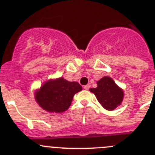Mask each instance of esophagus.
I'll return each instance as SVG.
<instances>
[{"label":"esophagus","instance_id":"esophagus-1","mask_svg":"<svg viewBox=\"0 0 155 155\" xmlns=\"http://www.w3.org/2000/svg\"><path fill=\"white\" fill-rule=\"evenodd\" d=\"M89 87H90L89 84H87V85H84V89L88 90V89H89Z\"/></svg>","mask_w":155,"mask_h":155}]
</instances>
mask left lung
Masks as SVG:
<instances>
[{
  "label": "left lung",
  "mask_w": 155,
  "mask_h": 155,
  "mask_svg": "<svg viewBox=\"0 0 155 155\" xmlns=\"http://www.w3.org/2000/svg\"><path fill=\"white\" fill-rule=\"evenodd\" d=\"M98 87L90 88L99 103L107 110H113L123 101L124 92L109 77H104L97 82Z\"/></svg>",
  "instance_id": "8db88e82"
}]
</instances>
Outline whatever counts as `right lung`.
<instances>
[{
	"label": "right lung",
	"instance_id": "right-lung-1",
	"mask_svg": "<svg viewBox=\"0 0 155 155\" xmlns=\"http://www.w3.org/2000/svg\"><path fill=\"white\" fill-rule=\"evenodd\" d=\"M78 82H71L63 78L46 82L35 94L41 107L51 113H63L71 105L73 97L81 91Z\"/></svg>",
	"mask_w": 155,
	"mask_h": 155
}]
</instances>
